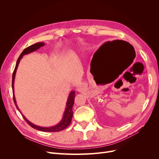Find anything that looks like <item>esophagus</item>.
Masks as SVG:
<instances>
[{
  "instance_id": "obj_1",
  "label": "esophagus",
  "mask_w": 159,
  "mask_h": 159,
  "mask_svg": "<svg viewBox=\"0 0 159 159\" xmlns=\"http://www.w3.org/2000/svg\"><path fill=\"white\" fill-rule=\"evenodd\" d=\"M77 90L79 91V92H80V91H82V87H80V86L77 87Z\"/></svg>"
}]
</instances>
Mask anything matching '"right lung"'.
Instances as JSON below:
<instances>
[{
	"mask_svg": "<svg viewBox=\"0 0 159 159\" xmlns=\"http://www.w3.org/2000/svg\"><path fill=\"white\" fill-rule=\"evenodd\" d=\"M44 45H45L44 43H37L34 44H33V45L26 48V49H24L23 50V52L20 55L19 57L18 58V60H17V61H16V63L15 68L14 71L13 73V77H12V89H13V101H14L15 104L16 106V107L17 108V110L22 114L24 119L26 120L27 122V123L33 128L39 130V131H42L57 132V131H60L65 129L66 127H68L69 126V124H70L71 121L72 116H73V104H74L75 97V91H70L69 96L68 97V100H67L66 108H65V110L64 111V114H63V116H62V118L61 120L58 124L55 125V126H50V127L39 126H37V125L33 124L29 120H28L26 116H25L22 113V112L19 110V108L17 104H16L15 97V95H14V82H15V75H16V70H17V68H18L19 62H20V60L22 59V58L25 55H27V54H29V53H32L33 52H35L36 50H37L38 49H39L42 46H44Z\"/></svg>",
	"mask_w": 159,
	"mask_h": 159,
	"instance_id": "right-lung-1",
	"label": "right lung"
}]
</instances>
